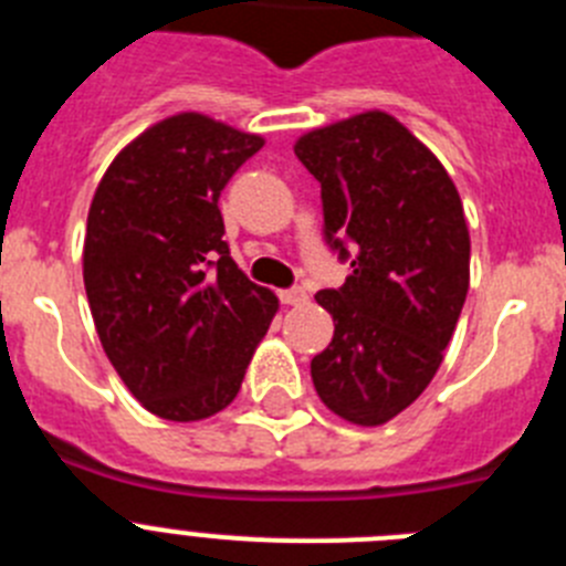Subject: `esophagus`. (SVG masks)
<instances>
[{
	"label": "esophagus",
	"mask_w": 566,
	"mask_h": 566,
	"mask_svg": "<svg viewBox=\"0 0 566 566\" xmlns=\"http://www.w3.org/2000/svg\"><path fill=\"white\" fill-rule=\"evenodd\" d=\"M306 300H308L306 289H300V286L283 289V292H280V303H286V306H300V303H306Z\"/></svg>",
	"instance_id": "1"
}]
</instances>
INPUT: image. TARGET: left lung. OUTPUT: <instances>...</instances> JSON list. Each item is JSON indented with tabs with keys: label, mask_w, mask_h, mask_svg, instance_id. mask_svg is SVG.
Returning <instances> with one entry per match:
<instances>
[{
	"label": "left lung",
	"mask_w": 566,
	"mask_h": 566,
	"mask_svg": "<svg viewBox=\"0 0 566 566\" xmlns=\"http://www.w3.org/2000/svg\"><path fill=\"white\" fill-rule=\"evenodd\" d=\"M319 181L323 238L352 263L317 292L334 337L312 359L319 399L382 424L428 388L470 286V234L451 175L388 113H359L294 144Z\"/></svg>",
	"instance_id": "left-lung-1"
}]
</instances>
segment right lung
I'll list each match as a JSON object with an SVG mask.
<instances>
[{
    "instance_id": "add662e5",
    "label": "right lung",
    "mask_w": 566,
    "mask_h": 566,
    "mask_svg": "<svg viewBox=\"0 0 566 566\" xmlns=\"http://www.w3.org/2000/svg\"><path fill=\"white\" fill-rule=\"evenodd\" d=\"M263 138L201 113L115 155L87 214L84 289L104 354L149 413L198 422L240 391L277 297L229 258L218 201Z\"/></svg>"
}]
</instances>
